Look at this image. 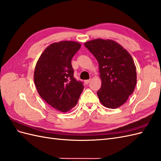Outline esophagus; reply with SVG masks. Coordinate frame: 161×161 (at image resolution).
I'll list each match as a JSON object with an SVG mask.
<instances>
[{"mask_svg": "<svg viewBox=\"0 0 161 161\" xmlns=\"http://www.w3.org/2000/svg\"><path fill=\"white\" fill-rule=\"evenodd\" d=\"M90 79L89 80H85V85H88L89 83V82H90Z\"/></svg>", "mask_w": 161, "mask_h": 161, "instance_id": "1", "label": "esophagus"}]
</instances>
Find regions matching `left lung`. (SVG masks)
<instances>
[{"label":"left lung","mask_w":161,"mask_h":161,"mask_svg":"<svg viewBox=\"0 0 161 161\" xmlns=\"http://www.w3.org/2000/svg\"><path fill=\"white\" fill-rule=\"evenodd\" d=\"M99 62L101 89L97 91L101 103L116 109L132 94L137 82L136 67L129 52L111 40L95 39L85 43Z\"/></svg>","instance_id":"1"}]
</instances>
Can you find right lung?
Wrapping results in <instances>:
<instances>
[{
    "label": "right lung",
    "instance_id": "right-lung-1",
    "mask_svg": "<svg viewBox=\"0 0 161 161\" xmlns=\"http://www.w3.org/2000/svg\"><path fill=\"white\" fill-rule=\"evenodd\" d=\"M81 47L72 41L55 42L47 47L36 63L33 79L39 95L61 112L76 105L84 86L74 78L72 57Z\"/></svg>",
    "mask_w": 161,
    "mask_h": 161
}]
</instances>
